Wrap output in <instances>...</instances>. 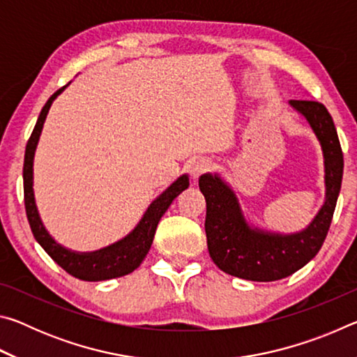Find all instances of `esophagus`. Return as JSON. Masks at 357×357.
I'll use <instances>...</instances> for the list:
<instances>
[{
	"instance_id": "1",
	"label": "esophagus",
	"mask_w": 357,
	"mask_h": 357,
	"mask_svg": "<svg viewBox=\"0 0 357 357\" xmlns=\"http://www.w3.org/2000/svg\"><path fill=\"white\" fill-rule=\"evenodd\" d=\"M209 170H211V160L204 159V157L192 160L190 165H189V172H190V176H192L193 181H197L203 173H206Z\"/></svg>"
}]
</instances>
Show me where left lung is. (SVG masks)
Segmentation results:
<instances>
[{
    "mask_svg": "<svg viewBox=\"0 0 357 357\" xmlns=\"http://www.w3.org/2000/svg\"><path fill=\"white\" fill-rule=\"evenodd\" d=\"M289 105L309 121L324 155L326 202L309 227L294 234L250 228L234 192L217 174L198 179L206 200L209 255L217 268L239 279L274 282L294 274L321 249L334 217L343 176V153L334 121L319 102L289 100Z\"/></svg>",
    "mask_w": 357,
    "mask_h": 357,
    "instance_id": "obj_1",
    "label": "left lung"
}]
</instances>
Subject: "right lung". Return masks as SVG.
<instances>
[{
	"mask_svg": "<svg viewBox=\"0 0 357 357\" xmlns=\"http://www.w3.org/2000/svg\"><path fill=\"white\" fill-rule=\"evenodd\" d=\"M66 86H68V84H66ZM66 86L59 88L58 91L55 94H52V98L47 100V104L42 108V112L39 114L38 123L34 126L33 134L26 143L25 162H23V192H25L26 217L36 241H38L42 249L52 257L53 261L61 266L66 273L86 282L116 279V277L130 274L132 271H135L138 266L142 264L144 257H146V253L151 249V244H153L157 223H159L160 217L165 214V211L170 206L174 198L189 187V178L183 174V176L174 181L157 200L153 202V204H151L146 213H144L143 219L135 227L134 231L128 234L124 239L118 241L116 244H112L105 247V249L89 253L70 252L68 249H64L63 245H59L56 241L47 233L44 225H42L40 217L38 214V208H36L33 193V159L42 128H44V121L47 118L48 110H50L52 102L63 93V89Z\"/></svg>",
	"mask_w": 357,
	"mask_h": 357,
	"instance_id": "right-lung-1",
	"label": "right lung"
}]
</instances>
